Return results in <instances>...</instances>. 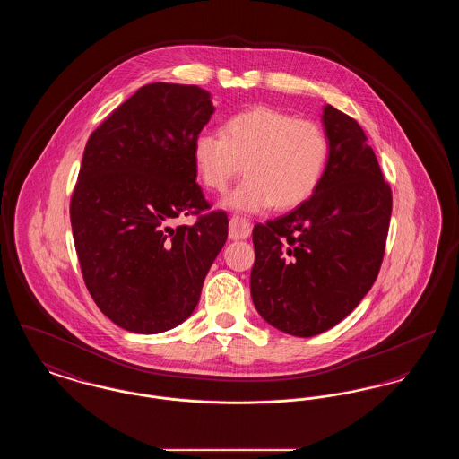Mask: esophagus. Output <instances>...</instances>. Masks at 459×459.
Instances as JSON below:
<instances>
[{
  "instance_id": "1",
  "label": "esophagus",
  "mask_w": 459,
  "mask_h": 459,
  "mask_svg": "<svg viewBox=\"0 0 459 459\" xmlns=\"http://www.w3.org/2000/svg\"><path fill=\"white\" fill-rule=\"evenodd\" d=\"M251 229H253V227H251V221H249V220L239 217V215H234V217L230 219L229 238L234 240L246 239V238H249Z\"/></svg>"
}]
</instances>
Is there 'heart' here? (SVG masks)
<instances>
[{
    "label": "heart",
    "mask_w": 459,
    "mask_h": 459,
    "mask_svg": "<svg viewBox=\"0 0 459 459\" xmlns=\"http://www.w3.org/2000/svg\"><path fill=\"white\" fill-rule=\"evenodd\" d=\"M328 156L327 134L316 122L268 107L240 111L221 134L199 132L193 143L197 177L210 191H225L244 165L247 178L223 204L249 213L303 204L322 184Z\"/></svg>",
    "instance_id": "1"
}]
</instances>
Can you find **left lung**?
I'll return each instance as SVG.
<instances>
[{
	"label": "left lung",
	"instance_id": "1",
	"mask_svg": "<svg viewBox=\"0 0 459 459\" xmlns=\"http://www.w3.org/2000/svg\"><path fill=\"white\" fill-rule=\"evenodd\" d=\"M327 170L315 195L253 229L251 298L285 333L313 337L344 320L375 282L385 253L393 191L361 126L324 109Z\"/></svg>",
	"mask_w": 459,
	"mask_h": 459
}]
</instances>
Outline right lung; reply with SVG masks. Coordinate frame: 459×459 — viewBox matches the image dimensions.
I'll use <instances>...</instances> for the list:
<instances>
[{
  "mask_svg": "<svg viewBox=\"0 0 459 459\" xmlns=\"http://www.w3.org/2000/svg\"><path fill=\"white\" fill-rule=\"evenodd\" d=\"M213 115L210 92L154 82L89 135L70 197L82 279L113 324L160 333L196 307L229 219L196 182L193 143ZM193 214V226L169 221Z\"/></svg>",
  "mask_w": 459,
  "mask_h": 459,
  "instance_id": "add662e5",
  "label": "right lung"
}]
</instances>
